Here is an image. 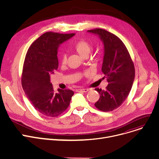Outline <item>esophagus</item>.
<instances>
[{"mask_svg":"<svg viewBox=\"0 0 159 159\" xmlns=\"http://www.w3.org/2000/svg\"><path fill=\"white\" fill-rule=\"evenodd\" d=\"M76 92H87L89 91L88 89H79L76 90Z\"/></svg>","mask_w":159,"mask_h":159,"instance_id":"1","label":"esophagus"}]
</instances>
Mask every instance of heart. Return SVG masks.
<instances>
[{"instance_id": "obj_1", "label": "heart", "mask_w": 159, "mask_h": 159, "mask_svg": "<svg viewBox=\"0 0 159 159\" xmlns=\"http://www.w3.org/2000/svg\"><path fill=\"white\" fill-rule=\"evenodd\" d=\"M74 48L80 54L84 57H86L90 52L92 49V45L85 40L84 39H80L74 42ZM67 54L65 53L62 54L61 57V63L62 65H64L67 63ZM89 72L87 71L85 74H89Z\"/></svg>"}]
</instances>
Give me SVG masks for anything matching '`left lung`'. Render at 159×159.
Masks as SVG:
<instances>
[{"mask_svg": "<svg viewBox=\"0 0 159 159\" xmlns=\"http://www.w3.org/2000/svg\"><path fill=\"white\" fill-rule=\"evenodd\" d=\"M97 34L103 41L105 54L102 72L108 83L105 90L95 89L100 95L95 107L102 111L119 108L128 98L135 78V67L130 54L119 37L105 30L88 31Z\"/></svg>", "mask_w": 159, "mask_h": 159, "instance_id": "1", "label": "left lung"}]
</instances>
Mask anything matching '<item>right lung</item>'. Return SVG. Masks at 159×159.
<instances>
[{"label": "right lung", "instance_id": "add662e5", "mask_svg": "<svg viewBox=\"0 0 159 159\" xmlns=\"http://www.w3.org/2000/svg\"><path fill=\"white\" fill-rule=\"evenodd\" d=\"M74 33L46 32L28 49L21 78L23 90L34 108L43 116H59L69 106L74 92L58 89L56 92L50 83V75L58 69V48Z\"/></svg>", "mask_w": 159, "mask_h": 159}]
</instances>
